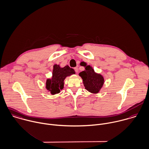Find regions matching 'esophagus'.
I'll return each instance as SVG.
<instances>
[{"mask_svg":"<svg viewBox=\"0 0 149 149\" xmlns=\"http://www.w3.org/2000/svg\"><path fill=\"white\" fill-rule=\"evenodd\" d=\"M74 70H75L76 73H78V68H77V67L74 68Z\"/></svg>","mask_w":149,"mask_h":149,"instance_id":"1","label":"esophagus"}]
</instances>
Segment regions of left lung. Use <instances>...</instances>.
I'll list each match as a JSON object with an SVG mask.
<instances>
[{
	"mask_svg": "<svg viewBox=\"0 0 149 149\" xmlns=\"http://www.w3.org/2000/svg\"><path fill=\"white\" fill-rule=\"evenodd\" d=\"M84 71L79 73L82 78L85 88L90 93L98 94L104 84V78L100 74L95 72L90 65L84 66Z\"/></svg>",
	"mask_w": 149,
	"mask_h": 149,
	"instance_id": "8db88e82",
	"label": "left lung"
}]
</instances>
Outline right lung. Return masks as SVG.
<instances>
[{
  "mask_svg": "<svg viewBox=\"0 0 149 149\" xmlns=\"http://www.w3.org/2000/svg\"><path fill=\"white\" fill-rule=\"evenodd\" d=\"M75 74L73 69L68 65L61 68L59 65H54L52 70V76L51 79L46 80V89L50 91L52 95L58 94L63 88L64 80L68 76Z\"/></svg>",
  "mask_w": 149,
  "mask_h": 149,
  "instance_id": "obj_1",
  "label": "right lung"
}]
</instances>
